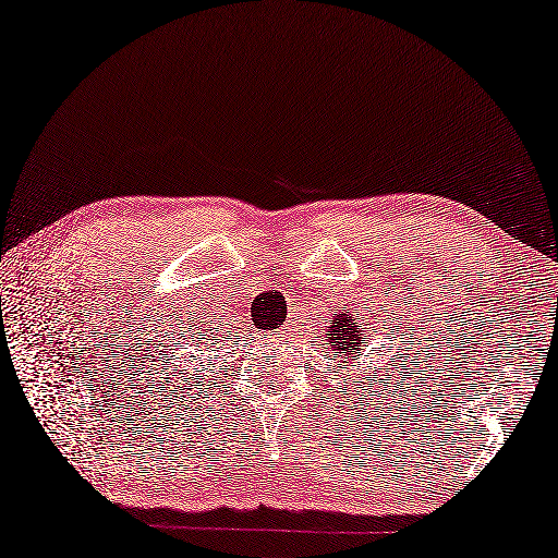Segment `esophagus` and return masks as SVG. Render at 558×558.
Returning a JSON list of instances; mask_svg holds the SVG:
<instances>
[{"label":"esophagus","mask_w":558,"mask_h":558,"mask_svg":"<svg viewBox=\"0 0 558 558\" xmlns=\"http://www.w3.org/2000/svg\"><path fill=\"white\" fill-rule=\"evenodd\" d=\"M283 332H287V330H283ZM281 338H283V335H281Z\"/></svg>","instance_id":"obj_1"}]
</instances>
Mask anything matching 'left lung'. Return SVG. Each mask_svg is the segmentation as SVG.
<instances>
[{
    "label": "left lung",
    "instance_id": "left-lung-1",
    "mask_svg": "<svg viewBox=\"0 0 558 558\" xmlns=\"http://www.w3.org/2000/svg\"><path fill=\"white\" fill-rule=\"evenodd\" d=\"M325 335H328V344L330 350L338 352L344 364H342V372H347L352 366L354 369V360H360V352L364 350V347H369L366 342H369V335H366V330L362 328L360 318H354L352 313H332V325L328 330H325ZM360 378V376H356ZM372 381V376H366ZM362 386V381H360ZM364 391V386H362ZM378 393V391H376Z\"/></svg>",
    "mask_w": 558,
    "mask_h": 558
}]
</instances>
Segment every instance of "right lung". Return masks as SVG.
<instances>
[{
    "label": "right lung",
    "mask_w": 558,
    "mask_h": 558,
    "mask_svg": "<svg viewBox=\"0 0 558 558\" xmlns=\"http://www.w3.org/2000/svg\"><path fill=\"white\" fill-rule=\"evenodd\" d=\"M202 342H204V340H202V338H198V340H196V347H198V344H202ZM204 344H206V342H204Z\"/></svg>",
    "instance_id": "right-lung-1"
}]
</instances>
